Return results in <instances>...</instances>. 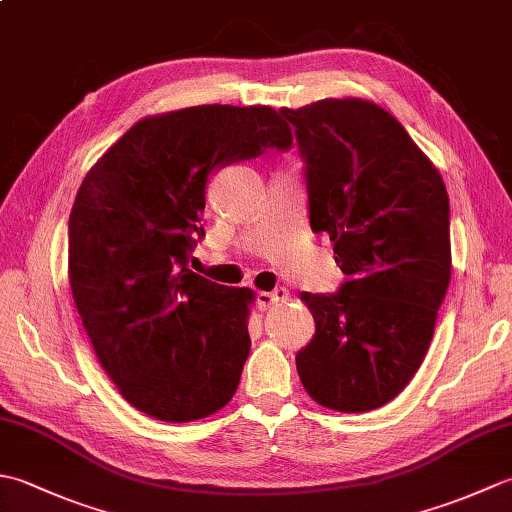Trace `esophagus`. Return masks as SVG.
<instances>
[{
    "label": "esophagus",
    "instance_id": "34e87169",
    "mask_svg": "<svg viewBox=\"0 0 512 512\" xmlns=\"http://www.w3.org/2000/svg\"><path fill=\"white\" fill-rule=\"evenodd\" d=\"M288 297H290V292L286 288H281V286L275 288V290H270V292L262 290L257 295V306L262 310H268V308L277 306V303H284Z\"/></svg>",
    "mask_w": 512,
    "mask_h": 512
}]
</instances>
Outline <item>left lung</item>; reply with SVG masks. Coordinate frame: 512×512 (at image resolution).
<instances>
[{
	"label": "left lung",
	"mask_w": 512,
	"mask_h": 512,
	"mask_svg": "<svg viewBox=\"0 0 512 512\" xmlns=\"http://www.w3.org/2000/svg\"><path fill=\"white\" fill-rule=\"evenodd\" d=\"M306 160L310 226L347 275L336 295L301 292L314 339L297 354L319 405L372 411L407 387L451 281L449 195L394 116L363 99L281 107Z\"/></svg>",
	"instance_id": "1"
}]
</instances>
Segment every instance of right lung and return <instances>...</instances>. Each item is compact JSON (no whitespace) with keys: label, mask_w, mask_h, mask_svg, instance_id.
I'll return each instance as SVG.
<instances>
[{"label":"right lung","mask_w":512,"mask_h":512,"mask_svg":"<svg viewBox=\"0 0 512 512\" xmlns=\"http://www.w3.org/2000/svg\"><path fill=\"white\" fill-rule=\"evenodd\" d=\"M268 105H198L145 116L96 160L70 213L68 275L94 354L121 396L162 422L233 398L250 352L255 292L189 270L217 165L288 149Z\"/></svg>","instance_id":"add662e5"}]
</instances>
